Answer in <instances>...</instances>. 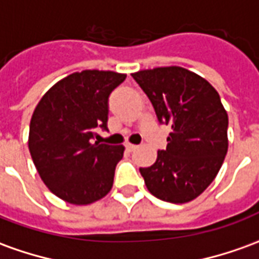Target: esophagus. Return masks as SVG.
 <instances>
[{"label": "esophagus", "instance_id": "1", "mask_svg": "<svg viewBox=\"0 0 259 259\" xmlns=\"http://www.w3.org/2000/svg\"><path fill=\"white\" fill-rule=\"evenodd\" d=\"M137 148H139V146H135V144H126V150H127L129 152L136 151Z\"/></svg>", "mask_w": 259, "mask_h": 259}]
</instances>
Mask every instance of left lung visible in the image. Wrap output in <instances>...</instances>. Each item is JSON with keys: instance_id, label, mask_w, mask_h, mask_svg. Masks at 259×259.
Instances as JSON below:
<instances>
[{"instance_id": "left-lung-1", "label": "left lung", "mask_w": 259, "mask_h": 259, "mask_svg": "<svg viewBox=\"0 0 259 259\" xmlns=\"http://www.w3.org/2000/svg\"><path fill=\"white\" fill-rule=\"evenodd\" d=\"M150 98L158 122L170 124L166 150L140 168L148 191L157 198L183 204L211 185L228 152V113L218 91L205 79L179 66L133 73Z\"/></svg>"}]
</instances>
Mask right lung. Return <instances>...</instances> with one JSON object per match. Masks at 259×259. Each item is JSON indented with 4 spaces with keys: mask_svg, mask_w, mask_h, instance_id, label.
I'll list each match as a JSON object with an SVG mask.
<instances>
[{
    "mask_svg": "<svg viewBox=\"0 0 259 259\" xmlns=\"http://www.w3.org/2000/svg\"><path fill=\"white\" fill-rule=\"evenodd\" d=\"M126 74L83 70L42 96L29 127V150L41 180L69 204L85 205L109 193L123 146L94 143L108 129L109 96Z\"/></svg>",
    "mask_w": 259,
    "mask_h": 259,
    "instance_id": "obj_1",
    "label": "right lung"
}]
</instances>
